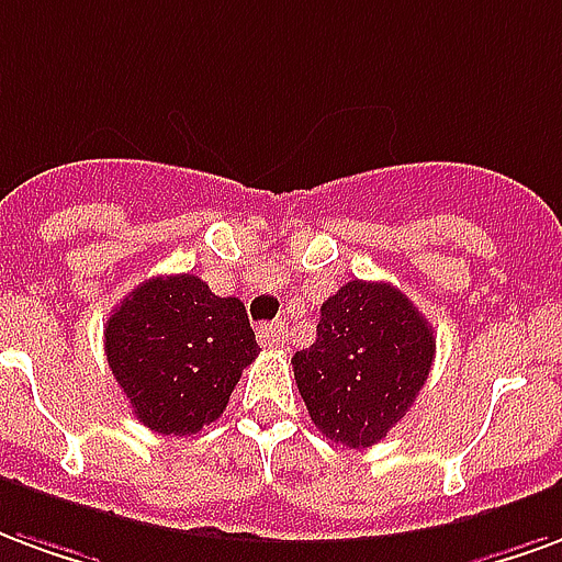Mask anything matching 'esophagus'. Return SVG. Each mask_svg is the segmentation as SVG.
Returning a JSON list of instances; mask_svg holds the SVG:
<instances>
[{
  "instance_id": "1",
  "label": "esophagus",
  "mask_w": 562,
  "mask_h": 562,
  "mask_svg": "<svg viewBox=\"0 0 562 562\" xmlns=\"http://www.w3.org/2000/svg\"><path fill=\"white\" fill-rule=\"evenodd\" d=\"M257 338L269 350L284 347V323H263V326H257Z\"/></svg>"
}]
</instances>
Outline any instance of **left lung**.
<instances>
[{"label": "left lung", "mask_w": 562, "mask_h": 562, "mask_svg": "<svg viewBox=\"0 0 562 562\" xmlns=\"http://www.w3.org/2000/svg\"><path fill=\"white\" fill-rule=\"evenodd\" d=\"M434 353V329L398 286L356 278L321 305L317 341L293 356V374L323 437L368 449L407 416Z\"/></svg>", "instance_id": "1"}]
</instances>
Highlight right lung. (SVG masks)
Segmentation results:
<instances>
[{"label": "right lung", "mask_w": 562, "mask_h": 562, "mask_svg": "<svg viewBox=\"0 0 562 562\" xmlns=\"http://www.w3.org/2000/svg\"><path fill=\"white\" fill-rule=\"evenodd\" d=\"M104 353L146 428L191 437L224 413L260 347L239 299L215 296L196 276H164L119 302Z\"/></svg>", "instance_id": "add662e5"}]
</instances>
